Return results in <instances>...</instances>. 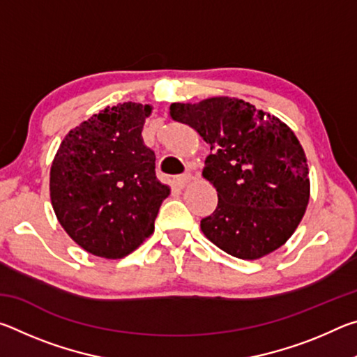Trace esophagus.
<instances>
[{
  "label": "esophagus",
  "mask_w": 357,
  "mask_h": 357,
  "mask_svg": "<svg viewBox=\"0 0 357 357\" xmlns=\"http://www.w3.org/2000/svg\"><path fill=\"white\" fill-rule=\"evenodd\" d=\"M190 179H192V176L190 174H181V176H178L176 178V185L179 187V189H184V187H187V184L190 183Z\"/></svg>",
  "instance_id": "obj_1"
}]
</instances>
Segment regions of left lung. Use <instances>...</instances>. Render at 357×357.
<instances>
[{"mask_svg": "<svg viewBox=\"0 0 357 357\" xmlns=\"http://www.w3.org/2000/svg\"><path fill=\"white\" fill-rule=\"evenodd\" d=\"M170 116L209 144L203 176L217 208L202 219L211 243L241 259H257L291 238L310 197L309 167L294 132L273 114L236 98L172 104Z\"/></svg>", "mask_w": 357, "mask_h": 357, "instance_id": "obj_1", "label": "left lung"}]
</instances>
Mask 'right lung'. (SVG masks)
I'll use <instances>...</instances> for the list:
<instances>
[{
  "mask_svg": "<svg viewBox=\"0 0 357 357\" xmlns=\"http://www.w3.org/2000/svg\"><path fill=\"white\" fill-rule=\"evenodd\" d=\"M153 107L124 102L72 129L50 170L58 222L96 257L129 255L154 231L170 187L155 178V155L142 130Z\"/></svg>",
  "mask_w": 357,
  "mask_h": 357,
  "instance_id": "obj_1",
  "label": "right lung"
}]
</instances>
